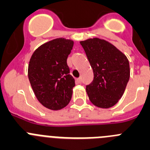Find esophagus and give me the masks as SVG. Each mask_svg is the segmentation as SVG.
I'll return each instance as SVG.
<instances>
[{
	"label": "esophagus",
	"mask_w": 150,
	"mask_h": 150,
	"mask_svg": "<svg viewBox=\"0 0 150 150\" xmlns=\"http://www.w3.org/2000/svg\"><path fill=\"white\" fill-rule=\"evenodd\" d=\"M75 82H76V83H81V78H77L76 80H75Z\"/></svg>",
	"instance_id": "34e87169"
}]
</instances>
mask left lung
<instances>
[{
    "mask_svg": "<svg viewBox=\"0 0 150 150\" xmlns=\"http://www.w3.org/2000/svg\"><path fill=\"white\" fill-rule=\"evenodd\" d=\"M93 72V80L86 85L89 99L102 108L114 106L120 99L130 77L127 57L103 40L81 42Z\"/></svg>",
    "mask_w": 150,
    "mask_h": 150,
    "instance_id": "1",
    "label": "left lung"
}]
</instances>
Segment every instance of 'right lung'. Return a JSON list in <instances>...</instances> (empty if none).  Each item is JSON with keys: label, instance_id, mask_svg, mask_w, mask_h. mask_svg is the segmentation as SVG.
I'll use <instances>...</instances> for the list:
<instances>
[{"label": "right lung", "instance_id": "right-lung-1", "mask_svg": "<svg viewBox=\"0 0 150 150\" xmlns=\"http://www.w3.org/2000/svg\"><path fill=\"white\" fill-rule=\"evenodd\" d=\"M73 41L63 38L48 42L33 52L28 78L39 102L51 110H60L71 100L75 80L69 75L67 57Z\"/></svg>", "mask_w": 150, "mask_h": 150}]
</instances>
